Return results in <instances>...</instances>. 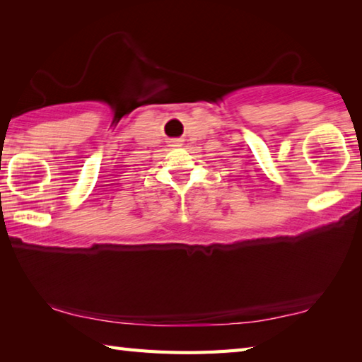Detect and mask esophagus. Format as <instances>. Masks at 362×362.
Here are the masks:
<instances>
[{"instance_id": "obj_1", "label": "esophagus", "mask_w": 362, "mask_h": 362, "mask_svg": "<svg viewBox=\"0 0 362 362\" xmlns=\"http://www.w3.org/2000/svg\"><path fill=\"white\" fill-rule=\"evenodd\" d=\"M169 146H173V148H179V146H182V140L180 138H173V140L169 141Z\"/></svg>"}]
</instances>
